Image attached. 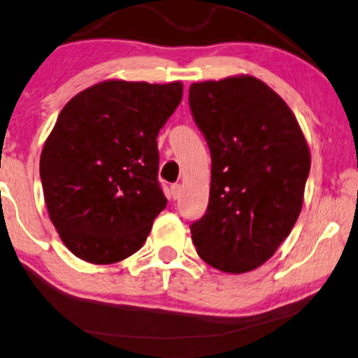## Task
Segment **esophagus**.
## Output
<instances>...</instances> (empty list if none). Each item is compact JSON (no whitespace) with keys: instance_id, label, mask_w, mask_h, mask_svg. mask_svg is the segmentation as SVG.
<instances>
[{"instance_id":"34e87169","label":"esophagus","mask_w":358,"mask_h":358,"mask_svg":"<svg viewBox=\"0 0 358 358\" xmlns=\"http://www.w3.org/2000/svg\"><path fill=\"white\" fill-rule=\"evenodd\" d=\"M180 192H182V187H180L178 183H173L170 187V196L173 198V200H176V198L180 196Z\"/></svg>"}]
</instances>
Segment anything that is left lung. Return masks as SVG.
I'll list each match as a JSON object with an SVG mask.
<instances>
[{
	"mask_svg": "<svg viewBox=\"0 0 358 358\" xmlns=\"http://www.w3.org/2000/svg\"><path fill=\"white\" fill-rule=\"evenodd\" d=\"M189 108L211 153L210 203L189 226L193 244L213 268L248 273L299 218L309 147L287 103L252 76L192 84Z\"/></svg>",
	"mask_w": 358,
	"mask_h": 358,
	"instance_id": "8db88e82",
	"label": "left lung"
}]
</instances>
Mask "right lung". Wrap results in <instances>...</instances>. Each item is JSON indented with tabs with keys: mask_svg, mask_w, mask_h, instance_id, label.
<instances>
[{
	"mask_svg": "<svg viewBox=\"0 0 358 358\" xmlns=\"http://www.w3.org/2000/svg\"><path fill=\"white\" fill-rule=\"evenodd\" d=\"M183 84L103 80L72 97L39 160L49 218L67 250L112 264L143 246L166 206L157 137Z\"/></svg>",
	"mask_w": 358,
	"mask_h": 358,
	"instance_id": "1",
	"label": "right lung"
}]
</instances>
